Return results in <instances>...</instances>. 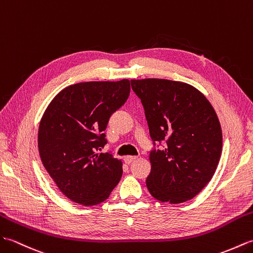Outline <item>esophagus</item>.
<instances>
[{"instance_id":"obj_1","label":"esophagus","mask_w":253,"mask_h":253,"mask_svg":"<svg viewBox=\"0 0 253 253\" xmlns=\"http://www.w3.org/2000/svg\"><path fill=\"white\" fill-rule=\"evenodd\" d=\"M136 159H137V157H135V156H126L125 158V162L126 165H130L133 161H135Z\"/></svg>"}]
</instances>
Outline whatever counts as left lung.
<instances>
[{"label":"left lung","mask_w":253,"mask_h":253,"mask_svg":"<svg viewBox=\"0 0 253 253\" xmlns=\"http://www.w3.org/2000/svg\"><path fill=\"white\" fill-rule=\"evenodd\" d=\"M141 98L153 142L149 193L162 203L194 198L211 181L222 153V128L205 95L190 84L166 79L131 80Z\"/></svg>","instance_id":"obj_1"}]
</instances>
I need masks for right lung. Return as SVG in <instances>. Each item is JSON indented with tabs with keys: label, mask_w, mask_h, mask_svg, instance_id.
<instances>
[{
	"label": "right lung",
	"mask_w": 253,
	"mask_h": 253,
	"mask_svg": "<svg viewBox=\"0 0 253 253\" xmlns=\"http://www.w3.org/2000/svg\"><path fill=\"white\" fill-rule=\"evenodd\" d=\"M130 81L72 84L56 95L39 126L42 164L67 198L95 206L109 197L122 176V161L100 153L110 116L126 103Z\"/></svg>",
	"instance_id": "right-lung-1"
}]
</instances>
